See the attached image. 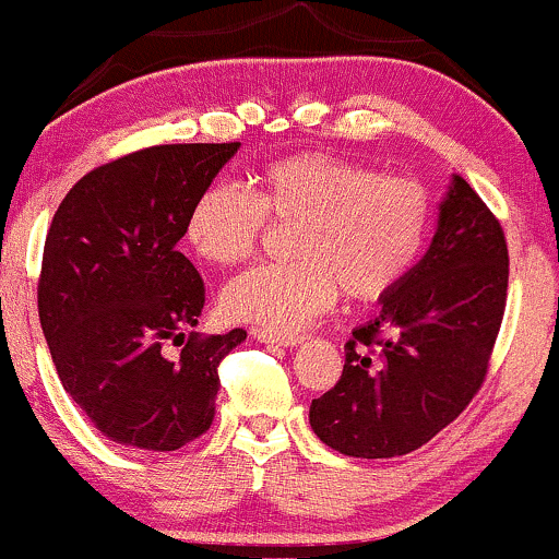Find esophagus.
I'll list each match as a JSON object with an SVG mask.
<instances>
[{"label": "esophagus", "mask_w": 559, "mask_h": 559, "mask_svg": "<svg viewBox=\"0 0 559 559\" xmlns=\"http://www.w3.org/2000/svg\"><path fill=\"white\" fill-rule=\"evenodd\" d=\"M254 338H260V342L265 344H278V346H297L305 342V336L301 333H275V331H267V329H252Z\"/></svg>", "instance_id": "obj_1"}]
</instances>
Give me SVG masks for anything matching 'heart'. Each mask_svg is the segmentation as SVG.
<instances>
[{"mask_svg":"<svg viewBox=\"0 0 559 559\" xmlns=\"http://www.w3.org/2000/svg\"><path fill=\"white\" fill-rule=\"evenodd\" d=\"M267 223L294 226V262L230 281L223 310L262 329L297 331L323 316L342 288L360 305L391 297L423 260L433 202L415 178L299 152L267 163L254 194L207 186L186 217V239L204 262L230 267L254 258Z\"/></svg>","mask_w":559,"mask_h":559,"instance_id":"b5f03b06","label":"heart"}]
</instances>
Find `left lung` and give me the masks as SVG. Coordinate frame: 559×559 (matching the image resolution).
Returning <instances> with one entry per match:
<instances>
[{
	"mask_svg": "<svg viewBox=\"0 0 559 559\" xmlns=\"http://www.w3.org/2000/svg\"><path fill=\"white\" fill-rule=\"evenodd\" d=\"M502 223L454 176L426 258L344 344L342 376L312 400L310 426L346 457L415 452L473 402L507 307Z\"/></svg>",
	"mask_w": 559,
	"mask_h": 559,
	"instance_id": "1",
	"label": "left lung"
}]
</instances>
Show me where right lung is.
<instances>
[{
    "label": "right lung",
    "instance_id": "add662e5",
    "mask_svg": "<svg viewBox=\"0 0 559 559\" xmlns=\"http://www.w3.org/2000/svg\"><path fill=\"white\" fill-rule=\"evenodd\" d=\"M239 150L159 144L99 165L57 207L38 318L62 386L107 439L173 452L215 420L221 362L247 338L191 331L204 281L178 241L194 199ZM168 345H181L176 358Z\"/></svg>",
    "mask_w": 559,
    "mask_h": 559
}]
</instances>
